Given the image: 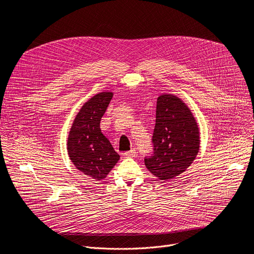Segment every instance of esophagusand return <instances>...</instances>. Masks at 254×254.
<instances>
[{
  "label": "esophagus",
  "mask_w": 254,
  "mask_h": 254,
  "mask_svg": "<svg viewBox=\"0 0 254 254\" xmlns=\"http://www.w3.org/2000/svg\"><path fill=\"white\" fill-rule=\"evenodd\" d=\"M123 155H124L125 158H131V157H134V156H135V150H134V149H131L130 151L125 152Z\"/></svg>",
  "instance_id": "1"
}]
</instances>
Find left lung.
Returning a JSON list of instances; mask_svg holds the SVG:
<instances>
[{
    "label": "left lung",
    "instance_id": "8db88e82",
    "mask_svg": "<svg viewBox=\"0 0 254 254\" xmlns=\"http://www.w3.org/2000/svg\"><path fill=\"white\" fill-rule=\"evenodd\" d=\"M153 144L154 155L144 159V165L162 181L185 172L199 153L198 124L187 104L177 95L162 94L157 99Z\"/></svg>",
    "mask_w": 254,
    "mask_h": 254
}]
</instances>
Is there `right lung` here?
<instances>
[{"instance_id": "add662e5", "label": "right lung", "mask_w": 254, "mask_h": 254, "mask_svg": "<svg viewBox=\"0 0 254 254\" xmlns=\"http://www.w3.org/2000/svg\"><path fill=\"white\" fill-rule=\"evenodd\" d=\"M113 96L112 91H102L88 99L76 115L67 138L71 162L96 181L106 178L120 160V155L100 129L101 118Z\"/></svg>"}]
</instances>
